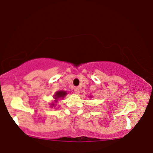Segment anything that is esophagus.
<instances>
[{
	"mask_svg": "<svg viewBox=\"0 0 153 153\" xmlns=\"http://www.w3.org/2000/svg\"><path fill=\"white\" fill-rule=\"evenodd\" d=\"M74 92H75V94H77L80 93V89H79V88H75Z\"/></svg>",
	"mask_w": 153,
	"mask_h": 153,
	"instance_id": "obj_1",
	"label": "esophagus"
}]
</instances>
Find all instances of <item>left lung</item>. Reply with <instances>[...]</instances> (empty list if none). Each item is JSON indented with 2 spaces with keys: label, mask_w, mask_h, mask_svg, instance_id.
Masks as SVG:
<instances>
[{
  "label": "left lung",
  "mask_w": 153,
  "mask_h": 153,
  "mask_svg": "<svg viewBox=\"0 0 153 153\" xmlns=\"http://www.w3.org/2000/svg\"><path fill=\"white\" fill-rule=\"evenodd\" d=\"M92 96H91V95H90V98H92Z\"/></svg>",
  "instance_id": "left-lung-1"
}]
</instances>
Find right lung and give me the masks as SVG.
<instances>
[{
    "mask_svg": "<svg viewBox=\"0 0 153 153\" xmlns=\"http://www.w3.org/2000/svg\"><path fill=\"white\" fill-rule=\"evenodd\" d=\"M67 92L64 90H60L57 91V92H55V94H53V102H51L50 104V107H56V103L59 100H61V99H63L67 94Z\"/></svg>",
    "mask_w": 153,
    "mask_h": 153,
    "instance_id": "right-lung-1",
    "label": "right lung"
}]
</instances>
